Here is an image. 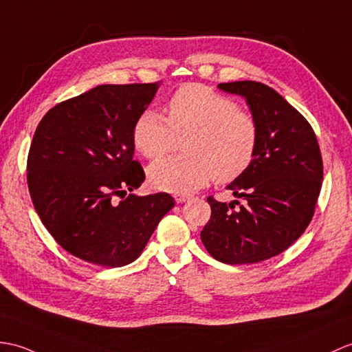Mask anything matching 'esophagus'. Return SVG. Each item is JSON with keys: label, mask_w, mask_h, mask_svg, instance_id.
Listing matches in <instances>:
<instances>
[{"label": "esophagus", "mask_w": 352, "mask_h": 352, "mask_svg": "<svg viewBox=\"0 0 352 352\" xmlns=\"http://www.w3.org/2000/svg\"><path fill=\"white\" fill-rule=\"evenodd\" d=\"M189 198H190V196L187 193H174V199L177 201V204H183Z\"/></svg>", "instance_id": "1"}]
</instances>
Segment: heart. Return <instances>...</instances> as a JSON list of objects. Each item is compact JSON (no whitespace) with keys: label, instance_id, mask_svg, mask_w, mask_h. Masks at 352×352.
I'll return each mask as SVG.
<instances>
[{"label":"heart","instance_id":"obj_1","mask_svg":"<svg viewBox=\"0 0 352 352\" xmlns=\"http://www.w3.org/2000/svg\"><path fill=\"white\" fill-rule=\"evenodd\" d=\"M168 116L144 111L133 126L135 148L146 159L163 156L175 136H184L183 156H169L148 168L157 190L183 193L211 178L231 183L246 173L259 142L258 121L228 97L199 84L184 85L170 96Z\"/></svg>","mask_w":352,"mask_h":352}]
</instances>
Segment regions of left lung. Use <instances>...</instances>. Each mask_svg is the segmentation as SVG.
Listing matches in <instances>:
<instances>
[{
  "label": "left lung",
  "mask_w": 352,
  "mask_h": 352,
  "mask_svg": "<svg viewBox=\"0 0 352 352\" xmlns=\"http://www.w3.org/2000/svg\"><path fill=\"white\" fill-rule=\"evenodd\" d=\"M217 87L246 99L259 142L246 173L226 187L244 204L208 196L211 217L201 240L220 263L255 264L287 250L306 231L321 192V150L307 120L273 88L255 80Z\"/></svg>",
  "instance_id": "8db88e82"
}]
</instances>
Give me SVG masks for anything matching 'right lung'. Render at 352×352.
Here are the masks:
<instances>
[{"instance_id": "obj_1", "label": "right lung", "mask_w": 352, "mask_h": 352, "mask_svg": "<svg viewBox=\"0 0 352 352\" xmlns=\"http://www.w3.org/2000/svg\"><path fill=\"white\" fill-rule=\"evenodd\" d=\"M157 89L159 82L99 85L54 106L36 129L31 201L55 241L87 263H133L175 206L168 193H132L145 179L133 160V126Z\"/></svg>"}]
</instances>
